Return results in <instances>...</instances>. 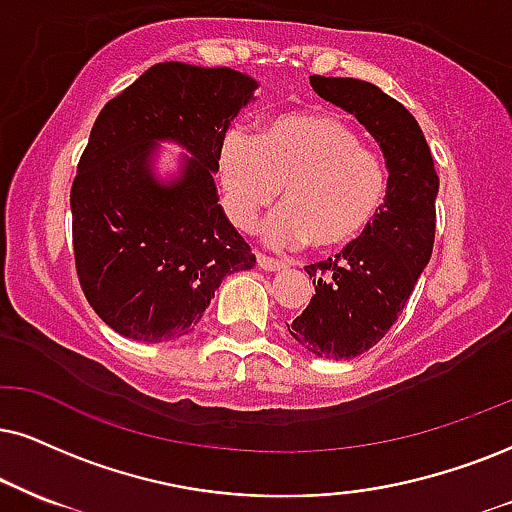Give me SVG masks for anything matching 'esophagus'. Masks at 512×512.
Segmentation results:
<instances>
[{
	"mask_svg": "<svg viewBox=\"0 0 512 512\" xmlns=\"http://www.w3.org/2000/svg\"><path fill=\"white\" fill-rule=\"evenodd\" d=\"M256 263L258 268L266 270V273H277V270L285 268V263L277 261V258H270V256H263V254H256Z\"/></svg>",
	"mask_w": 512,
	"mask_h": 512,
	"instance_id": "1",
	"label": "esophagus"
}]
</instances>
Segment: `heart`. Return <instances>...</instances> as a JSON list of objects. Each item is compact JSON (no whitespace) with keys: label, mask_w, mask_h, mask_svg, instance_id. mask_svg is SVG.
Returning <instances> with one entry per match:
<instances>
[{"label":"heart","mask_w":512,"mask_h":512,"mask_svg":"<svg viewBox=\"0 0 512 512\" xmlns=\"http://www.w3.org/2000/svg\"><path fill=\"white\" fill-rule=\"evenodd\" d=\"M218 175L227 213L244 230L282 189L285 206L263 227L277 246L344 249L363 237L387 197L382 159L330 111L282 113L258 140L230 130L218 149Z\"/></svg>","instance_id":"1"}]
</instances>
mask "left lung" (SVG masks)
Here are the masks:
<instances>
[{"mask_svg":"<svg viewBox=\"0 0 512 512\" xmlns=\"http://www.w3.org/2000/svg\"><path fill=\"white\" fill-rule=\"evenodd\" d=\"M311 87L375 137L387 166V197L377 218L334 261L306 266L315 294L287 325L308 353L346 361L389 332L430 263L439 175L418 121L380 87L325 75H311Z\"/></svg>","mask_w":512,"mask_h":512,"instance_id":"1","label":"left lung"}]
</instances>
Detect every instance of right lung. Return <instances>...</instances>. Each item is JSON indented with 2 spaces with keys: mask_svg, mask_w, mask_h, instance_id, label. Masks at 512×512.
<instances>
[{
  "mask_svg": "<svg viewBox=\"0 0 512 512\" xmlns=\"http://www.w3.org/2000/svg\"><path fill=\"white\" fill-rule=\"evenodd\" d=\"M258 82L232 68L163 61L94 121L71 189L82 292L135 342L187 337L227 275L256 256L218 204V149ZM161 143L188 151L160 173Z\"/></svg>",
  "mask_w": 512,
  "mask_h": 512,
  "instance_id": "right-lung-1",
  "label": "right lung"
}]
</instances>
